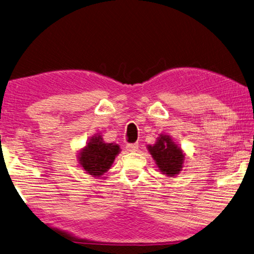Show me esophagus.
I'll return each instance as SVG.
<instances>
[{
  "instance_id": "1",
  "label": "esophagus",
  "mask_w": 254,
  "mask_h": 254,
  "mask_svg": "<svg viewBox=\"0 0 254 254\" xmlns=\"http://www.w3.org/2000/svg\"><path fill=\"white\" fill-rule=\"evenodd\" d=\"M126 149H127L128 152H136L137 149H138V144H136V143H134V144H127Z\"/></svg>"
}]
</instances>
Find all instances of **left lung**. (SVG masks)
<instances>
[{
    "label": "left lung",
    "instance_id": "left-lung-1",
    "mask_svg": "<svg viewBox=\"0 0 254 254\" xmlns=\"http://www.w3.org/2000/svg\"><path fill=\"white\" fill-rule=\"evenodd\" d=\"M147 149L160 171L168 177H176L184 168V152L169 135H160L156 143L148 145Z\"/></svg>",
    "mask_w": 254,
    "mask_h": 254
}]
</instances>
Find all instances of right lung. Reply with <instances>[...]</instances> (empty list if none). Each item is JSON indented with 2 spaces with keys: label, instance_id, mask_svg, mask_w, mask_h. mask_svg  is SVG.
<instances>
[{
  "label": "right lung",
  "instance_id": "right-lung-1",
  "mask_svg": "<svg viewBox=\"0 0 254 254\" xmlns=\"http://www.w3.org/2000/svg\"><path fill=\"white\" fill-rule=\"evenodd\" d=\"M119 152L118 144L105 143L101 135H95L78 153V164L88 174L100 177L110 169Z\"/></svg>",
  "mask_w": 254,
  "mask_h": 254
}]
</instances>
